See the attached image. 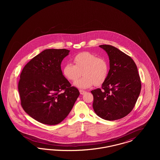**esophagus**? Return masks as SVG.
<instances>
[{"instance_id":"34e87169","label":"esophagus","mask_w":160,"mask_h":160,"mask_svg":"<svg viewBox=\"0 0 160 160\" xmlns=\"http://www.w3.org/2000/svg\"><path fill=\"white\" fill-rule=\"evenodd\" d=\"M79 91H80V94H82V95H83L84 93L86 92V91H83V90H80Z\"/></svg>"}]
</instances>
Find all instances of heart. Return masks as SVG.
I'll return each mask as SVG.
<instances>
[{"instance_id":"b5f03b06","label":"heart","mask_w":160,"mask_h":160,"mask_svg":"<svg viewBox=\"0 0 160 160\" xmlns=\"http://www.w3.org/2000/svg\"><path fill=\"white\" fill-rule=\"evenodd\" d=\"M75 65L67 63L63 67V74L70 81L75 82L74 85L80 89H86L94 84L99 86L106 80L109 72V64L104 58H98L90 52H82L73 58Z\"/></svg>"}]
</instances>
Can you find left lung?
Here are the masks:
<instances>
[{
	"label": "left lung",
	"mask_w": 160,
	"mask_h": 160,
	"mask_svg": "<svg viewBox=\"0 0 160 160\" xmlns=\"http://www.w3.org/2000/svg\"><path fill=\"white\" fill-rule=\"evenodd\" d=\"M108 56L110 69L101 89L92 91L93 108L99 117L115 121L126 116L135 106L141 91V81L132 59L110 45H101Z\"/></svg>",
	"instance_id": "obj_1"
}]
</instances>
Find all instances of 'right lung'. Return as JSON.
Masks as SVG:
<instances>
[{
    "label": "right lung",
    "mask_w": 160,
    "mask_h": 160,
    "mask_svg": "<svg viewBox=\"0 0 160 160\" xmlns=\"http://www.w3.org/2000/svg\"><path fill=\"white\" fill-rule=\"evenodd\" d=\"M67 49H46L23 68L18 89L23 110L44 124L61 123L68 115L80 95L63 76L61 64Z\"/></svg>",
    "instance_id": "1"
}]
</instances>
